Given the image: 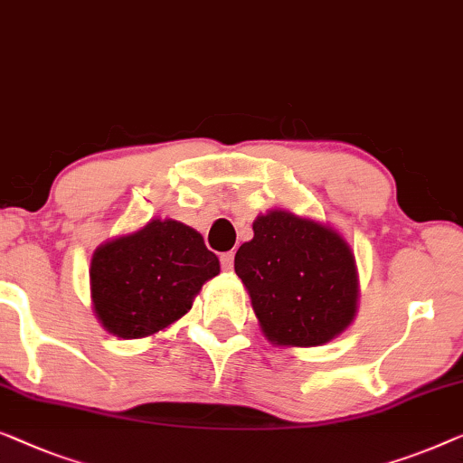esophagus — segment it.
<instances>
[{
  "instance_id": "obj_1",
  "label": "esophagus",
  "mask_w": 463,
  "mask_h": 463,
  "mask_svg": "<svg viewBox=\"0 0 463 463\" xmlns=\"http://www.w3.org/2000/svg\"><path fill=\"white\" fill-rule=\"evenodd\" d=\"M221 269L232 271L233 269V252H223L221 254Z\"/></svg>"
}]
</instances>
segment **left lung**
Segmentation results:
<instances>
[{
  "mask_svg": "<svg viewBox=\"0 0 463 463\" xmlns=\"http://www.w3.org/2000/svg\"><path fill=\"white\" fill-rule=\"evenodd\" d=\"M254 238L238 248L242 279L267 340L319 346L343 334L357 313L354 254L336 230L273 209L252 223Z\"/></svg>",
  "mask_w": 463,
  "mask_h": 463,
  "instance_id": "left-lung-1",
  "label": "left lung"
}]
</instances>
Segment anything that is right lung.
Instances as JSON below:
<instances>
[{
	"mask_svg": "<svg viewBox=\"0 0 463 463\" xmlns=\"http://www.w3.org/2000/svg\"><path fill=\"white\" fill-rule=\"evenodd\" d=\"M219 269L217 254L196 230L175 219H152L93 252V311L118 338L152 336L184 317Z\"/></svg>",
	"mask_w": 463,
	"mask_h": 463,
	"instance_id": "add662e5",
	"label": "right lung"
}]
</instances>
